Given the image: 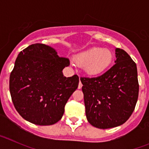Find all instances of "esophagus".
<instances>
[{
	"mask_svg": "<svg viewBox=\"0 0 149 149\" xmlns=\"http://www.w3.org/2000/svg\"><path fill=\"white\" fill-rule=\"evenodd\" d=\"M82 84H81V82H80L79 83V85H78V89H81V88H82Z\"/></svg>",
	"mask_w": 149,
	"mask_h": 149,
	"instance_id": "34e87169",
	"label": "esophagus"
}]
</instances>
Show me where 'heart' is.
Returning <instances> with one entry per match:
<instances>
[{"label": "heart", "instance_id": "b5f03b06", "mask_svg": "<svg viewBox=\"0 0 149 149\" xmlns=\"http://www.w3.org/2000/svg\"><path fill=\"white\" fill-rule=\"evenodd\" d=\"M113 53L108 48H91L77 54L74 62L91 76H98L104 73L113 62Z\"/></svg>", "mask_w": 149, "mask_h": 149}]
</instances>
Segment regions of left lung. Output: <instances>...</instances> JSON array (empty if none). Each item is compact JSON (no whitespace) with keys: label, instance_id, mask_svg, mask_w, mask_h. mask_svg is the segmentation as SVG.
<instances>
[{"label":"left lung","instance_id":"left-lung-1","mask_svg":"<svg viewBox=\"0 0 149 149\" xmlns=\"http://www.w3.org/2000/svg\"><path fill=\"white\" fill-rule=\"evenodd\" d=\"M116 60L98 77H81L88 122L100 129L124 124L133 113L139 95L136 63L128 54L116 49Z\"/></svg>","mask_w":149,"mask_h":149}]
</instances>
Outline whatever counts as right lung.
Returning a JSON list of instances; mask_svg holds the SVG:
<instances>
[{
    "label": "right lung",
    "mask_w": 149,
    "mask_h": 149,
    "mask_svg": "<svg viewBox=\"0 0 149 149\" xmlns=\"http://www.w3.org/2000/svg\"><path fill=\"white\" fill-rule=\"evenodd\" d=\"M69 64L68 58L45 44L30 45L21 51L10 74V91L22 118L38 125H51L61 119L79 84L77 74L63 75L62 71Z\"/></svg>",
    "instance_id": "add662e5"
}]
</instances>
